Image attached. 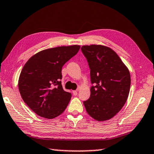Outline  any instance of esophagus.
<instances>
[{"instance_id": "obj_1", "label": "esophagus", "mask_w": 154, "mask_h": 154, "mask_svg": "<svg viewBox=\"0 0 154 154\" xmlns=\"http://www.w3.org/2000/svg\"><path fill=\"white\" fill-rule=\"evenodd\" d=\"M72 93H73V94L74 95V96H76L78 94V91L77 90H74V91H73Z\"/></svg>"}]
</instances>
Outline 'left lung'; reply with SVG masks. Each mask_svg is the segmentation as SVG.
Listing matches in <instances>:
<instances>
[{
    "label": "left lung",
    "instance_id": "1",
    "mask_svg": "<svg viewBox=\"0 0 154 154\" xmlns=\"http://www.w3.org/2000/svg\"><path fill=\"white\" fill-rule=\"evenodd\" d=\"M90 69V97L83 101L87 112L97 121H106L119 112L128 99L131 75L128 68L110 48L82 46Z\"/></svg>",
    "mask_w": 154,
    "mask_h": 154
}]
</instances>
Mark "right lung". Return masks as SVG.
I'll use <instances>...</instances> for the list:
<instances>
[{"label": "right lung", "mask_w": 154, "mask_h": 154, "mask_svg": "<svg viewBox=\"0 0 154 154\" xmlns=\"http://www.w3.org/2000/svg\"><path fill=\"white\" fill-rule=\"evenodd\" d=\"M80 48L73 45L42 51L31 57L22 69L19 92L26 105L40 117L53 119L68 106L72 94L62 88V68Z\"/></svg>", "instance_id": "add662e5"}]
</instances>
